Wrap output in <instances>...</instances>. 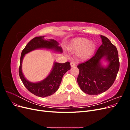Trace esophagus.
<instances>
[{
	"label": "esophagus",
	"mask_w": 130,
	"mask_h": 130,
	"mask_svg": "<svg viewBox=\"0 0 130 130\" xmlns=\"http://www.w3.org/2000/svg\"><path fill=\"white\" fill-rule=\"evenodd\" d=\"M75 65H76L75 63L73 62L70 63V66H71L72 67H75Z\"/></svg>",
	"instance_id": "obj_1"
}]
</instances>
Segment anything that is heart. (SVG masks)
<instances>
[{
  "label": "heart",
  "mask_w": 130,
  "mask_h": 130,
  "mask_svg": "<svg viewBox=\"0 0 130 130\" xmlns=\"http://www.w3.org/2000/svg\"><path fill=\"white\" fill-rule=\"evenodd\" d=\"M95 45L88 38L84 37L76 38L73 41L70 45L69 49L72 52L77 53L80 58L84 60L88 58L94 52Z\"/></svg>",
  "instance_id": "1"
}]
</instances>
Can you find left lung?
<instances>
[{"instance_id":"8db88e82","label":"left lung","mask_w":130,"mask_h":130,"mask_svg":"<svg viewBox=\"0 0 130 130\" xmlns=\"http://www.w3.org/2000/svg\"><path fill=\"white\" fill-rule=\"evenodd\" d=\"M102 44L96 53L84 62L78 64L79 74L77 81L81 89L89 95H98L108 89L115 82L119 69L117 49L108 39L100 36ZM109 62L104 68L101 66V58Z\"/></svg>"}]
</instances>
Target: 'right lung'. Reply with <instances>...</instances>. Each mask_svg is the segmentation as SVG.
<instances>
[{
  "instance_id": "right-lung-1",
  "label": "right lung",
  "mask_w": 130,
  "mask_h": 130,
  "mask_svg": "<svg viewBox=\"0 0 130 130\" xmlns=\"http://www.w3.org/2000/svg\"><path fill=\"white\" fill-rule=\"evenodd\" d=\"M40 48L53 49L56 52H62V48L58 46V43L55 40L50 39L46 41L44 39V36L34 38L27 43L22 51L19 68V75L23 84L29 92L37 96L44 98L52 95L57 91L61 84L63 76L68 70H70V65L69 62L64 63L55 62L52 72L45 79L37 83L29 82L25 78L22 73L23 59L27 53Z\"/></svg>"
}]
</instances>
